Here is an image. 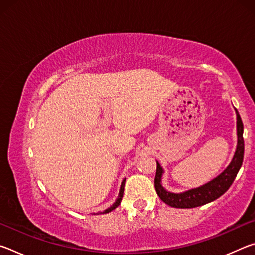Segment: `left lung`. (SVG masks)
Masks as SVG:
<instances>
[{"label": "left lung", "mask_w": 255, "mask_h": 255, "mask_svg": "<svg viewBox=\"0 0 255 255\" xmlns=\"http://www.w3.org/2000/svg\"><path fill=\"white\" fill-rule=\"evenodd\" d=\"M237 116V147L233 161L228 165L227 169L219 174L217 178L211 180L210 182L206 183L202 187L191 189L183 193H172L166 191L162 187L161 178L163 170L159 164L156 162V174L154 179V187L156 190L158 197L163 202L174 208H195L202 205L214 201L217 198L224 195L232 183L234 182L237 173L243 163L244 157V139H243V123H242L241 116L236 110Z\"/></svg>", "instance_id": "8db88e82"}]
</instances>
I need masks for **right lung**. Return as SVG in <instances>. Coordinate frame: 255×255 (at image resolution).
Returning a JSON list of instances; mask_svg holds the SVG:
<instances>
[{"mask_svg":"<svg viewBox=\"0 0 255 255\" xmlns=\"http://www.w3.org/2000/svg\"><path fill=\"white\" fill-rule=\"evenodd\" d=\"M125 181H126V179H124V180H123V182H122V187H120V191H119V195H118L117 200H116L115 204L112 205V206L110 207V208L106 209L105 211H103L102 214H107V213H109V211L114 210L115 208H117V207L120 205V201H122V199H123V196H124V187H125ZM100 214H101V213H100Z\"/></svg>","mask_w":255,"mask_h":255,"instance_id":"1","label":"right lung"}]
</instances>
